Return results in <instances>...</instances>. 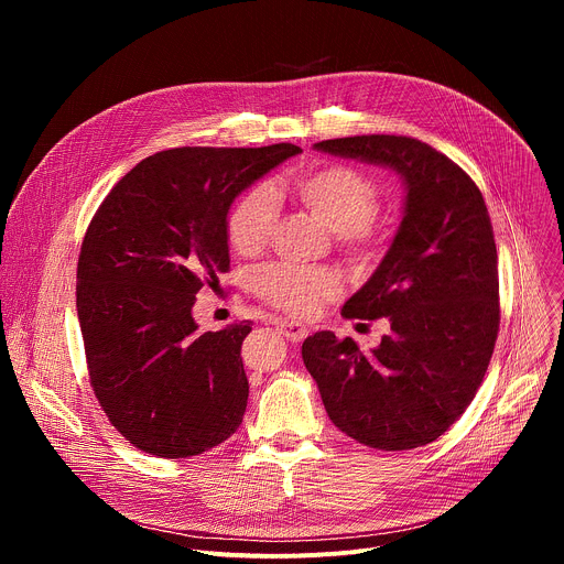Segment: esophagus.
Returning <instances> with one entry per match:
<instances>
[{
  "mask_svg": "<svg viewBox=\"0 0 564 564\" xmlns=\"http://www.w3.org/2000/svg\"><path fill=\"white\" fill-rule=\"evenodd\" d=\"M274 326H276V330H279L288 341H292V344H299V341H303V339L307 337V328L301 326V324H296V321L276 318Z\"/></svg>",
  "mask_w": 564,
  "mask_h": 564,
  "instance_id": "obj_1",
  "label": "esophagus"
}]
</instances>
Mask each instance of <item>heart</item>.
Wrapping results in <instances>:
<instances>
[{"label": "heart", "instance_id": "1", "mask_svg": "<svg viewBox=\"0 0 564 564\" xmlns=\"http://www.w3.org/2000/svg\"><path fill=\"white\" fill-rule=\"evenodd\" d=\"M292 196L355 254H370L381 246V229L375 220L377 187L348 165L312 167L290 178ZM279 218V200L268 185L246 189L229 207L225 236L240 257H257L268 246ZM257 294L272 307L307 316L337 292V281L324 270H301L288 263L265 265L254 276Z\"/></svg>", "mask_w": 564, "mask_h": 564}]
</instances>
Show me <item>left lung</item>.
Listing matches in <instances>:
<instances>
[{"label":"left lung","instance_id":"left-lung-1","mask_svg":"<svg viewBox=\"0 0 564 564\" xmlns=\"http://www.w3.org/2000/svg\"><path fill=\"white\" fill-rule=\"evenodd\" d=\"M314 149L383 165L406 187L392 243L341 307L346 318L388 316L370 352L321 330L301 355L333 424L381 451L435 442L468 409L500 330L498 250L477 185L451 158L406 135H352Z\"/></svg>","mask_w":564,"mask_h":564}]
</instances>
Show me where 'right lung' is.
<instances>
[{"mask_svg":"<svg viewBox=\"0 0 564 564\" xmlns=\"http://www.w3.org/2000/svg\"><path fill=\"white\" fill-rule=\"evenodd\" d=\"M301 147H178L138 163L98 207L77 261V318L89 379L135 448L205 453L243 422L240 346L252 324L198 335V290L229 270L234 198Z\"/></svg>","mask_w":564,"mask_h":564,"instance_id":"1","label":"right lung"}]
</instances>
